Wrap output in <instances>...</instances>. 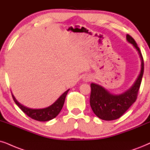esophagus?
Here are the masks:
<instances>
[{
    "mask_svg": "<svg viewBox=\"0 0 150 150\" xmlns=\"http://www.w3.org/2000/svg\"><path fill=\"white\" fill-rule=\"evenodd\" d=\"M84 80L86 81H90V80H91V77H89V76H86V77H84Z\"/></svg>",
    "mask_w": 150,
    "mask_h": 150,
    "instance_id": "34e87169",
    "label": "esophagus"
}]
</instances>
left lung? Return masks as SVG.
Wrapping results in <instances>:
<instances>
[{
    "instance_id": "left-lung-1",
    "label": "left lung",
    "mask_w": 150,
    "mask_h": 150,
    "mask_svg": "<svg viewBox=\"0 0 150 150\" xmlns=\"http://www.w3.org/2000/svg\"><path fill=\"white\" fill-rule=\"evenodd\" d=\"M127 40L138 51L141 61V73L134 84L122 93L115 95L99 84L92 83L90 96L91 107L99 118L104 120H113L120 117L135 102L141 86L144 72V62L137 43L130 35H127Z\"/></svg>"
}]
</instances>
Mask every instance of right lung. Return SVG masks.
<instances>
[{"label":"right lung","instance_id":"right-lung-1","mask_svg":"<svg viewBox=\"0 0 150 150\" xmlns=\"http://www.w3.org/2000/svg\"><path fill=\"white\" fill-rule=\"evenodd\" d=\"M69 90L70 89L64 92L52 105H50L48 107L44 108V109H31V108H28L17 101V100L15 98L12 93V95L13 100H14L15 103L26 115L35 120L45 122V121H48L54 118L59 113L64 106L66 95H67Z\"/></svg>","mask_w":150,"mask_h":150}]
</instances>
